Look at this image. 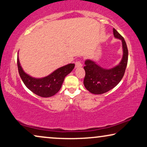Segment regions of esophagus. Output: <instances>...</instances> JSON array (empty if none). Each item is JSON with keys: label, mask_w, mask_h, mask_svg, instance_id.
Segmentation results:
<instances>
[{"label": "esophagus", "mask_w": 147, "mask_h": 147, "mask_svg": "<svg viewBox=\"0 0 147 147\" xmlns=\"http://www.w3.org/2000/svg\"><path fill=\"white\" fill-rule=\"evenodd\" d=\"M82 66V65L81 62L79 61H76V63H75V67H76V68H79V67H81Z\"/></svg>", "instance_id": "34e87169"}]
</instances>
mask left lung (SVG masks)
I'll return each instance as SVG.
<instances>
[{
    "label": "left lung",
    "instance_id": "8db88e82",
    "mask_svg": "<svg viewBox=\"0 0 147 147\" xmlns=\"http://www.w3.org/2000/svg\"><path fill=\"white\" fill-rule=\"evenodd\" d=\"M113 34L115 38L121 39L123 43V56L119 65L113 69H105L90 60L85 61L84 85L92 94H100L109 91L119 83L125 74L129 54L127 46L123 37L115 28Z\"/></svg>",
    "mask_w": 147,
    "mask_h": 147
}]
</instances>
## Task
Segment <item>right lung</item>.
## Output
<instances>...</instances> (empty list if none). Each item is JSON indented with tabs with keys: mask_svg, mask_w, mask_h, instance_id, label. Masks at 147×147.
Masks as SVG:
<instances>
[{
	"mask_svg": "<svg viewBox=\"0 0 147 147\" xmlns=\"http://www.w3.org/2000/svg\"><path fill=\"white\" fill-rule=\"evenodd\" d=\"M17 66L20 78L28 89L41 97H50L59 91L65 76L73 71L74 64H69L59 68L50 75L42 78H33L24 73L20 65L18 57Z\"/></svg>",
	"mask_w": 147,
	"mask_h": 147,
	"instance_id": "add662e5",
	"label": "right lung"
}]
</instances>
